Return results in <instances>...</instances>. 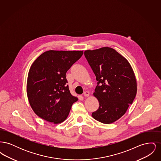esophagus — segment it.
I'll return each instance as SVG.
<instances>
[{
    "instance_id": "obj_1",
    "label": "esophagus",
    "mask_w": 161,
    "mask_h": 161,
    "mask_svg": "<svg viewBox=\"0 0 161 161\" xmlns=\"http://www.w3.org/2000/svg\"><path fill=\"white\" fill-rule=\"evenodd\" d=\"M89 95H90V93H89V92H88V91H85L83 93V95H84V97H89Z\"/></svg>"
}]
</instances>
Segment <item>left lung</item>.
<instances>
[{"instance_id": "left-lung-1", "label": "left lung", "mask_w": 161, "mask_h": 161, "mask_svg": "<svg viewBox=\"0 0 161 161\" xmlns=\"http://www.w3.org/2000/svg\"><path fill=\"white\" fill-rule=\"evenodd\" d=\"M84 54L98 81L93 95L100 106L92 117L104 124L114 123L125 114L136 97L134 72L127 60L113 48L87 50Z\"/></svg>"}]
</instances>
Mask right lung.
Here are the masks:
<instances>
[{
  "instance_id": "right-lung-1",
  "label": "right lung",
  "mask_w": 161,
  "mask_h": 161,
  "mask_svg": "<svg viewBox=\"0 0 161 161\" xmlns=\"http://www.w3.org/2000/svg\"><path fill=\"white\" fill-rule=\"evenodd\" d=\"M83 54V51L50 50L33 62L26 92L31 108L40 118L54 124L67 118L78 98L70 92L66 74Z\"/></svg>"
}]
</instances>
